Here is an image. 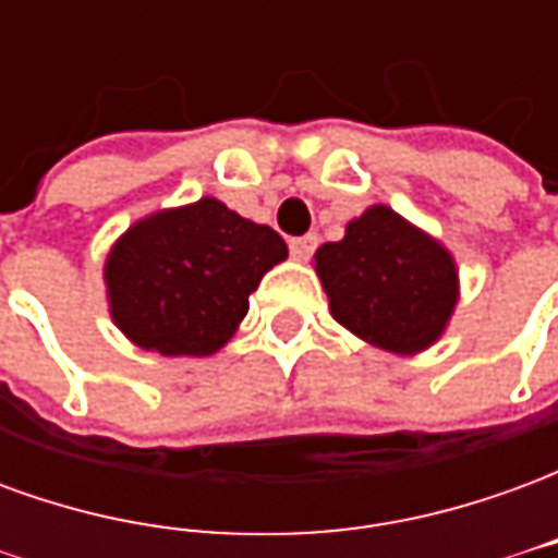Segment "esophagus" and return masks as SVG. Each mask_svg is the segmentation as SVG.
Returning <instances> with one entry per match:
<instances>
[{
  "instance_id": "1",
  "label": "esophagus",
  "mask_w": 558,
  "mask_h": 558,
  "mask_svg": "<svg viewBox=\"0 0 558 558\" xmlns=\"http://www.w3.org/2000/svg\"><path fill=\"white\" fill-rule=\"evenodd\" d=\"M316 244H319V235H314V232H311V235H302V239H292L290 254L304 263V259H311V256H314Z\"/></svg>"
}]
</instances>
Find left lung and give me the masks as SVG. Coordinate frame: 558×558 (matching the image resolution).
<instances>
[{
  "instance_id": "left-lung-1",
  "label": "left lung",
  "mask_w": 558,
  "mask_h": 558,
  "mask_svg": "<svg viewBox=\"0 0 558 558\" xmlns=\"http://www.w3.org/2000/svg\"><path fill=\"white\" fill-rule=\"evenodd\" d=\"M314 259L331 316L379 350L424 352L454 314V256L395 208L371 206Z\"/></svg>"
}]
</instances>
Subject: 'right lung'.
Wrapping results in <instances>:
<instances>
[{"label":"right lung","mask_w":558,"mask_h":558,"mask_svg":"<svg viewBox=\"0 0 558 558\" xmlns=\"http://www.w3.org/2000/svg\"><path fill=\"white\" fill-rule=\"evenodd\" d=\"M287 244L215 196L137 220L104 263L110 316L160 355H211L235 335L247 299Z\"/></svg>","instance_id":"add662e5"}]
</instances>
